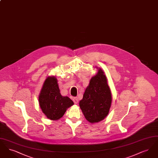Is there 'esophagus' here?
Wrapping results in <instances>:
<instances>
[{"mask_svg":"<svg viewBox=\"0 0 158 158\" xmlns=\"http://www.w3.org/2000/svg\"><path fill=\"white\" fill-rule=\"evenodd\" d=\"M73 102H74V103L75 104H77V103L79 102V99H78V98H77V97H74V98H73Z\"/></svg>","mask_w":158,"mask_h":158,"instance_id":"obj_1","label":"esophagus"}]
</instances>
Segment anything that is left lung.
<instances>
[{
    "label": "left lung",
    "mask_w": 158,
    "mask_h": 158,
    "mask_svg": "<svg viewBox=\"0 0 158 158\" xmlns=\"http://www.w3.org/2000/svg\"><path fill=\"white\" fill-rule=\"evenodd\" d=\"M112 102L111 93L104 72L98 69L86 88L79 106L85 118L90 123L104 120L109 113Z\"/></svg>",
    "instance_id": "left-lung-1"
}]
</instances>
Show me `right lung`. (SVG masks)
I'll list each match as a JSON object with an SVG mask.
<instances>
[{"instance_id": "add662e5", "label": "right lung", "mask_w": 158, "mask_h": 158, "mask_svg": "<svg viewBox=\"0 0 158 158\" xmlns=\"http://www.w3.org/2000/svg\"><path fill=\"white\" fill-rule=\"evenodd\" d=\"M38 98L43 113L51 120L60 119L68 108L74 104L68 97L60 94L57 79L55 76H48L45 79Z\"/></svg>"}]
</instances>
